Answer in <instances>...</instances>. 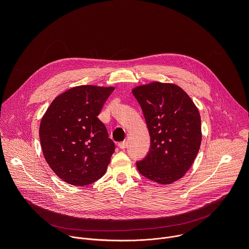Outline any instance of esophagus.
Returning a JSON list of instances; mask_svg holds the SVG:
<instances>
[{
  "instance_id": "esophagus-1",
  "label": "esophagus",
  "mask_w": 249,
  "mask_h": 249,
  "mask_svg": "<svg viewBox=\"0 0 249 249\" xmlns=\"http://www.w3.org/2000/svg\"><path fill=\"white\" fill-rule=\"evenodd\" d=\"M118 147H119L120 149H125V148L127 147L126 142H120V143L118 144Z\"/></svg>"
}]
</instances>
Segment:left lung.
<instances>
[{
  "instance_id": "obj_1",
  "label": "left lung",
  "mask_w": 249,
  "mask_h": 249,
  "mask_svg": "<svg viewBox=\"0 0 249 249\" xmlns=\"http://www.w3.org/2000/svg\"><path fill=\"white\" fill-rule=\"evenodd\" d=\"M151 137L148 156L137 162L139 172L159 184L182 178L199 152L201 117L190 96L178 86L153 82L132 89Z\"/></svg>"
}]
</instances>
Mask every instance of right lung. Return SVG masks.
<instances>
[{
    "mask_svg": "<svg viewBox=\"0 0 249 249\" xmlns=\"http://www.w3.org/2000/svg\"><path fill=\"white\" fill-rule=\"evenodd\" d=\"M113 90V87H75L58 95L44 113L39 126L41 149L63 181L89 185L107 169L115 146L97 116Z\"/></svg>",
    "mask_w": 249,
    "mask_h": 249,
    "instance_id": "right-lung-1",
    "label": "right lung"
}]
</instances>
